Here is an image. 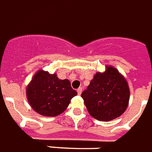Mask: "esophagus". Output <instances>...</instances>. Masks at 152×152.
I'll list each match as a JSON object with an SVG mask.
<instances>
[{
	"label": "esophagus",
	"instance_id": "obj_1",
	"mask_svg": "<svg viewBox=\"0 0 152 152\" xmlns=\"http://www.w3.org/2000/svg\"><path fill=\"white\" fill-rule=\"evenodd\" d=\"M82 93V88H79L78 89H77V93H78V95H80Z\"/></svg>",
	"mask_w": 152,
	"mask_h": 152
}]
</instances>
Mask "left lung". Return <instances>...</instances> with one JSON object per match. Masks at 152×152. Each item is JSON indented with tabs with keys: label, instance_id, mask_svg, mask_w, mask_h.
I'll return each mask as SVG.
<instances>
[{
	"label": "left lung",
	"instance_id": "1",
	"mask_svg": "<svg viewBox=\"0 0 152 152\" xmlns=\"http://www.w3.org/2000/svg\"><path fill=\"white\" fill-rule=\"evenodd\" d=\"M81 96L91 116L107 122L121 116L126 110L130 89L124 76L109 66L104 72L96 73Z\"/></svg>",
	"mask_w": 152,
	"mask_h": 152
}]
</instances>
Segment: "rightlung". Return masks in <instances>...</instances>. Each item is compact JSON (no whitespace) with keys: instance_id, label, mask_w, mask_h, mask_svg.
<instances>
[{"instance_id":"right-lung-1","label":"right lung","mask_w":152,"mask_h":152,"mask_svg":"<svg viewBox=\"0 0 152 152\" xmlns=\"http://www.w3.org/2000/svg\"><path fill=\"white\" fill-rule=\"evenodd\" d=\"M77 95L68 80H60L56 74L39 70L26 88L30 106L37 113L56 117L66 110L72 97Z\"/></svg>"}]
</instances>
